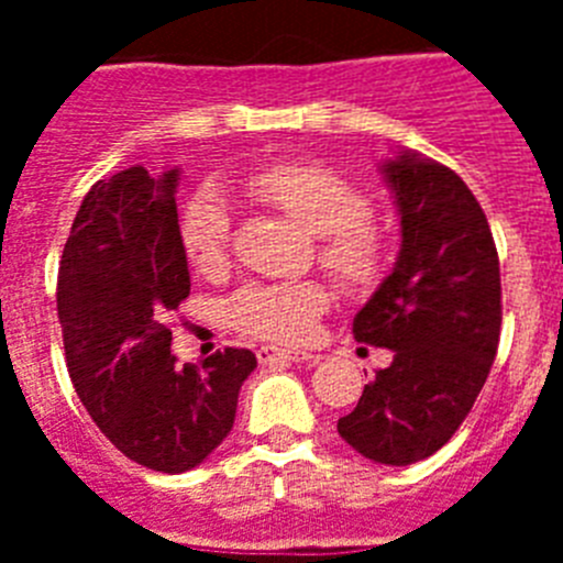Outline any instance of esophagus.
Wrapping results in <instances>:
<instances>
[{
	"label": "esophagus",
	"instance_id": "1",
	"mask_svg": "<svg viewBox=\"0 0 563 563\" xmlns=\"http://www.w3.org/2000/svg\"><path fill=\"white\" fill-rule=\"evenodd\" d=\"M256 357L262 366H273V363H292V361H318V355L296 350H282V346H258Z\"/></svg>",
	"mask_w": 563,
	"mask_h": 563
}]
</instances>
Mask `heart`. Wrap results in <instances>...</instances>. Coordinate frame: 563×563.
I'll return each instance as SVG.
<instances>
[{"instance_id": "b5f03b06", "label": "heart", "mask_w": 563, "mask_h": 563, "mask_svg": "<svg viewBox=\"0 0 563 563\" xmlns=\"http://www.w3.org/2000/svg\"><path fill=\"white\" fill-rule=\"evenodd\" d=\"M247 194L285 211L318 236V262L346 290L366 292L389 271L391 245L369 220V202L335 168L310 161H278L245 177ZM180 245L188 265L213 273L231 247V208L225 194L202 186L180 213ZM327 290L318 282H253L225 305L228 324L256 341L305 343L327 310Z\"/></svg>"}]
</instances>
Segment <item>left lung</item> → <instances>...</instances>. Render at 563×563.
<instances>
[{"label":"left lung","mask_w":563,"mask_h":563,"mask_svg":"<svg viewBox=\"0 0 563 563\" xmlns=\"http://www.w3.org/2000/svg\"><path fill=\"white\" fill-rule=\"evenodd\" d=\"M400 211L395 271L352 321L355 341L395 352L338 434L380 465L440 451L485 386L501 330L499 253L456 172L400 152L383 166Z\"/></svg>","instance_id":"8db88e82"}]
</instances>
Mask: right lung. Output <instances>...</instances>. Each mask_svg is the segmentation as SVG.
<instances>
[{"mask_svg": "<svg viewBox=\"0 0 563 563\" xmlns=\"http://www.w3.org/2000/svg\"><path fill=\"white\" fill-rule=\"evenodd\" d=\"M143 166L84 197L58 267V324L84 409L137 465L183 474L228 437L251 350L177 366L168 316L191 292L174 188Z\"/></svg>", "mask_w": 563, "mask_h": 563, "instance_id": "obj_1", "label": "right lung"}]
</instances>
